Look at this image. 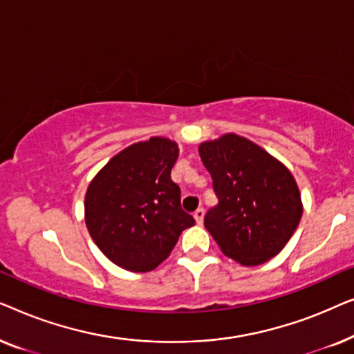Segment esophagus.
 <instances>
[{"mask_svg":"<svg viewBox=\"0 0 354 354\" xmlns=\"http://www.w3.org/2000/svg\"><path fill=\"white\" fill-rule=\"evenodd\" d=\"M193 217H195V221L201 225L203 219H205V209H203V207H198V209L193 212Z\"/></svg>","mask_w":354,"mask_h":354,"instance_id":"esophagus-1","label":"esophagus"}]
</instances>
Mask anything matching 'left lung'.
<instances>
[{
	"label": "left lung",
	"instance_id": "1",
	"mask_svg": "<svg viewBox=\"0 0 354 354\" xmlns=\"http://www.w3.org/2000/svg\"><path fill=\"white\" fill-rule=\"evenodd\" d=\"M200 156L219 200L206 212L205 227L222 253L243 266L279 254L303 214L292 172L235 133L201 143Z\"/></svg>",
	"mask_w": 354,
	"mask_h": 354
}]
</instances>
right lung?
Listing matches in <instances>:
<instances>
[{"mask_svg":"<svg viewBox=\"0 0 354 354\" xmlns=\"http://www.w3.org/2000/svg\"><path fill=\"white\" fill-rule=\"evenodd\" d=\"M177 143L153 137L130 145L90 182L85 222L103 254L119 268L148 272L171 254L195 219L182 209L172 182Z\"/></svg>","mask_w":354,"mask_h":354,"instance_id":"right-lung-1","label":"right lung"}]
</instances>
